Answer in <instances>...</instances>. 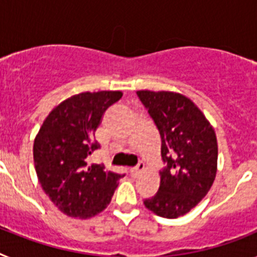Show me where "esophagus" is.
<instances>
[{"instance_id":"esophagus-1","label":"esophagus","mask_w":257,"mask_h":257,"mask_svg":"<svg viewBox=\"0 0 257 257\" xmlns=\"http://www.w3.org/2000/svg\"><path fill=\"white\" fill-rule=\"evenodd\" d=\"M143 169H144V165H143V163H139L136 167H134V169L130 170V175L133 176V178H136V176L143 171Z\"/></svg>"}]
</instances>
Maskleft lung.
<instances>
[{"mask_svg":"<svg viewBox=\"0 0 257 257\" xmlns=\"http://www.w3.org/2000/svg\"><path fill=\"white\" fill-rule=\"evenodd\" d=\"M161 136L165 167L161 184L144 205L158 216L176 219L196 207L212 187L217 169L216 135L190 99L170 91H136Z\"/></svg>","mask_w":257,"mask_h":257,"instance_id":"left-lung-1","label":"left lung"}]
</instances>
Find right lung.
<instances>
[{"label":"right lung","instance_id":"add662e5","mask_svg":"<svg viewBox=\"0 0 257 257\" xmlns=\"http://www.w3.org/2000/svg\"><path fill=\"white\" fill-rule=\"evenodd\" d=\"M121 97V91L74 95L52 109L36 136L33 158L41 187L68 216L88 219L101 212L124 176L87 163L100 149L95 131L104 112Z\"/></svg>","mask_w":257,"mask_h":257}]
</instances>
